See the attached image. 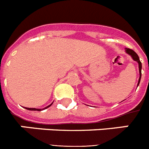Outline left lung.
Returning <instances> with one entry per match:
<instances>
[{
	"label": "left lung",
	"instance_id": "1",
	"mask_svg": "<svg viewBox=\"0 0 149 149\" xmlns=\"http://www.w3.org/2000/svg\"><path fill=\"white\" fill-rule=\"evenodd\" d=\"M125 52L128 55H130V56H131V58L133 59V60H134V61H136L138 63V65H139V81H138V84H137V86H139V82H140V80H141V71H142V63L141 62H140V60H139V56H138V55L136 54L135 52H134L133 50L130 49V48H125Z\"/></svg>",
	"mask_w": 149,
	"mask_h": 149
}]
</instances>
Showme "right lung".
I'll return each mask as SVG.
<instances>
[{"mask_svg":"<svg viewBox=\"0 0 149 149\" xmlns=\"http://www.w3.org/2000/svg\"><path fill=\"white\" fill-rule=\"evenodd\" d=\"M54 102H52V103L50 105H48V106H47V107H45V108H43V109H37V108H28V107H24V108L25 109H27V110H35V111H41V110H45V109H47L48 108V107H49L50 106H51V105H52V104H53Z\"/></svg>","mask_w":149,"mask_h":149,"instance_id":"1","label":"right lung"}]
</instances>
